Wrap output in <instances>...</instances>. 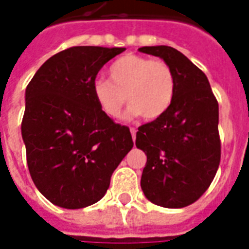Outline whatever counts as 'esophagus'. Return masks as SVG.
Listing matches in <instances>:
<instances>
[{"mask_svg":"<svg viewBox=\"0 0 249 249\" xmlns=\"http://www.w3.org/2000/svg\"><path fill=\"white\" fill-rule=\"evenodd\" d=\"M136 132H137V130H136L135 128H130V133H132V139H133V140H136Z\"/></svg>","mask_w":249,"mask_h":249,"instance_id":"34e87169","label":"esophagus"}]
</instances>
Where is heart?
<instances>
[{
	"label": "heart",
	"mask_w": 249,
	"mask_h": 249,
	"mask_svg": "<svg viewBox=\"0 0 249 249\" xmlns=\"http://www.w3.org/2000/svg\"><path fill=\"white\" fill-rule=\"evenodd\" d=\"M109 78L97 77L92 84L94 100L109 117H119L128 98L126 119H159L175 97L176 80L171 66L162 60L126 54L109 66Z\"/></svg>",
	"instance_id": "1"
}]
</instances>
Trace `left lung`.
Wrapping results in <instances>:
<instances>
[{
	"label": "left lung",
	"mask_w": 249,
	"mask_h": 249,
	"mask_svg": "<svg viewBox=\"0 0 249 249\" xmlns=\"http://www.w3.org/2000/svg\"><path fill=\"white\" fill-rule=\"evenodd\" d=\"M139 52L164 60L176 80L169 109L136 133V146L146 155L141 189L156 205L184 208L208 189L217 172L219 104L207 76L181 52L167 45Z\"/></svg>",
	"instance_id": "8db88e82"
}]
</instances>
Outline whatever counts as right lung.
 I'll return each mask as SVG.
<instances>
[{
	"label": "right lung",
	"mask_w": 249,
	"mask_h": 249,
	"mask_svg": "<svg viewBox=\"0 0 249 249\" xmlns=\"http://www.w3.org/2000/svg\"><path fill=\"white\" fill-rule=\"evenodd\" d=\"M125 48L73 46L45 61L25 90L21 133L37 189L52 204L80 209L104 197L133 148L129 128L94 100L98 71Z\"/></svg>",
	"instance_id": "1"
}]
</instances>
